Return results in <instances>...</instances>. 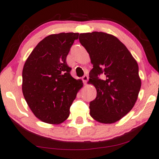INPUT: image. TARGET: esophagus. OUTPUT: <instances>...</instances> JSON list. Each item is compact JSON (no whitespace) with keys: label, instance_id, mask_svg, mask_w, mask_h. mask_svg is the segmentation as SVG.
Instances as JSON below:
<instances>
[{"label":"esophagus","instance_id":"esophagus-1","mask_svg":"<svg viewBox=\"0 0 159 159\" xmlns=\"http://www.w3.org/2000/svg\"><path fill=\"white\" fill-rule=\"evenodd\" d=\"M82 80H83V82H84V83L86 84L87 82H88V75H84L83 77H82Z\"/></svg>","mask_w":159,"mask_h":159}]
</instances>
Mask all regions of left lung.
<instances>
[{"instance_id": "8db88e82", "label": "left lung", "mask_w": 159, "mask_h": 159, "mask_svg": "<svg viewBox=\"0 0 159 159\" xmlns=\"http://www.w3.org/2000/svg\"><path fill=\"white\" fill-rule=\"evenodd\" d=\"M79 40L93 65L89 82L96 88L97 95L90 103V116L101 123L116 122L132 110L138 99L141 87L138 63L112 34L81 33ZM101 74L103 80L99 78Z\"/></svg>"}]
</instances>
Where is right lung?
Masks as SVG:
<instances>
[{
	"mask_svg": "<svg viewBox=\"0 0 159 159\" xmlns=\"http://www.w3.org/2000/svg\"><path fill=\"white\" fill-rule=\"evenodd\" d=\"M79 33L53 34L34 48L22 71V93L37 118L48 124H61L69 116V109L82 80L70 75L66 56Z\"/></svg>",
	"mask_w": 159,
	"mask_h": 159,
	"instance_id": "1",
	"label": "right lung"
}]
</instances>
